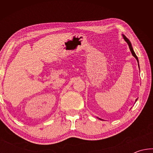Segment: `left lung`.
Returning a JSON list of instances; mask_svg holds the SVG:
<instances>
[{"instance_id":"left-lung-1","label":"left lung","mask_w":153,"mask_h":153,"mask_svg":"<svg viewBox=\"0 0 153 153\" xmlns=\"http://www.w3.org/2000/svg\"><path fill=\"white\" fill-rule=\"evenodd\" d=\"M122 36H123V39H124V40L126 41V42L128 43V46H129V50H130V51H131V55H132L134 57L136 58V59L137 60V62H138V67H139V69H140V67H139V61H138V57H137V56H136V53H134V49H133V48H132V46H131V42H130V41H129V40H128V38H127L126 37V36L125 35H123V34H122ZM137 100L138 99H136V102L137 101ZM98 119H99V120H102V119H100V118H99V117H97Z\"/></svg>"}]
</instances>
